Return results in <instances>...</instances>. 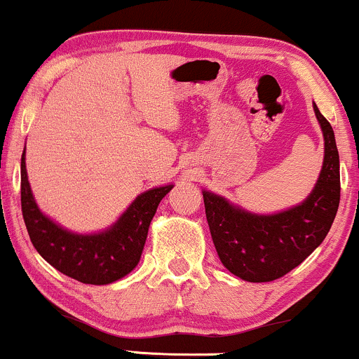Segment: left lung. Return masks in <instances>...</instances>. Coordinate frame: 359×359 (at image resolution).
<instances>
[{
	"mask_svg": "<svg viewBox=\"0 0 359 359\" xmlns=\"http://www.w3.org/2000/svg\"><path fill=\"white\" fill-rule=\"evenodd\" d=\"M324 135V162L302 204L277 214H253L204 191L205 217L221 263L246 282H271L294 270L327 236L341 197L339 154L332 126L314 104Z\"/></svg>",
	"mask_w": 359,
	"mask_h": 359,
	"instance_id": "obj_1",
	"label": "left lung"
}]
</instances>
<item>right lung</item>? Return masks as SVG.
Returning a JSON list of instances; mask_svg holds the SVG:
<instances>
[{
  "label": "right lung",
  "instance_id": "add662e5",
  "mask_svg": "<svg viewBox=\"0 0 359 359\" xmlns=\"http://www.w3.org/2000/svg\"><path fill=\"white\" fill-rule=\"evenodd\" d=\"M172 187L163 185L140 194L106 231L77 234L40 211L28 184L25 150L22 155V212L35 250L60 273L90 285L116 282L138 265L156 208Z\"/></svg>",
  "mask_w": 359,
  "mask_h": 359
}]
</instances>
